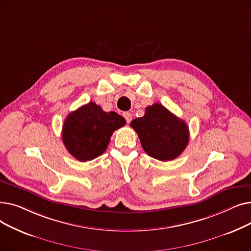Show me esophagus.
I'll use <instances>...</instances> for the list:
<instances>
[{"instance_id": "esophagus-1", "label": "esophagus", "mask_w": 251, "mask_h": 251, "mask_svg": "<svg viewBox=\"0 0 251 251\" xmlns=\"http://www.w3.org/2000/svg\"><path fill=\"white\" fill-rule=\"evenodd\" d=\"M123 116H124V118L126 119V122H127V123H130V122H131V120H132V115H131V114H130V113H128V112L124 113V114H123Z\"/></svg>"}]
</instances>
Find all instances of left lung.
I'll use <instances>...</instances> for the list:
<instances>
[{"label": "left lung", "instance_id": "1", "mask_svg": "<svg viewBox=\"0 0 251 251\" xmlns=\"http://www.w3.org/2000/svg\"><path fill=\"white\" fill-rule=\"evenodd\" d=\"M141 146L150 156L167 162L178 157L189 141L187 124L161 103L146 109L143 117L131 122Z\"/></svg>", "mask_w": 251, "mask_h": 251}]
</instances>
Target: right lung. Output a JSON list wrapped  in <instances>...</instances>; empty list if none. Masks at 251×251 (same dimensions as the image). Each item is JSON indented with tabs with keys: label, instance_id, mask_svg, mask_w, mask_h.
<instances>
[{
	"label": "right lung",
	"instance_id": "add662e5",
	"mask_svg": "<svg viewBox=\"0 0 251 251\" xmlns=\"http://www.w3.org/2000/svg\"><path fill=\"white\" fill-rule=\"evenodd\" d=\"M126 123L115 112H103L94 101L70 113L63 125L62 139L67 151L80 162L96 159L108 148L115 130Z\"/></svg>",
	"mask_w": 251,
	"mask_h": 251
}]
</instances>
